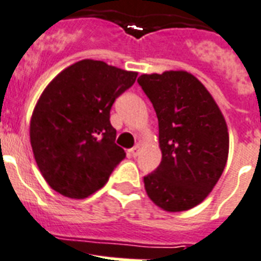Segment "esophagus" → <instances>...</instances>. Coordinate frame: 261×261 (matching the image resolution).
I'll list each match as a JSON object with an SVG mask.
<instances>
[{"mask_svg":"<svg viewBox=\"0 0 261 261\" xmlns=\"http://www.w3.org/2000/svg\"><path fill=\"white\" fill-rule=\"evenodd\" d=\"M140 149H141V145L140 144H136L133 148L129 149V155L130 156H137L139 155V152H140Z\"/></svg>","mask_w":261,"mask_h":261,"instance_id":"esophagus-1","label":"esophagus"}]
</instances>
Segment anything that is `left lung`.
Here are the masks:
<instances>
[{
	"mask_svg": "<svg viewBox=\"0 0 261 261\" xmlns=\"http://www.w3.org/2000/svg\"><path fill=\"white\" fill-rule=\"evenodd\" d=\"M152 102L162 161L144 177L147 195L167 213L199 205L221 178L229 156V130L221 109L187 70L144 73L137 79Z\"/></svg>",
	"mask_w": 261,
	"mask_h": 261,
	"instance_id": "obj_1",
	"label": "left lung"
}]
</instances>
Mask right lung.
<instances>
[{
	"label": "right lung",
	"mask_w": 261,
	"mask_h": 261,
	"mask_svg": "<svg viewBox=\"0 0 261 261\" xmlns=\"http://www.w3.org/2000/svg\"><path fill=\"white\" fill-rule=\"evenodd\" d=\"M137 72L82 60L60 72L36 102L30 141L40 173L58 193L86 199L108 182L125 158L110 109Z\"/></svg>",
	"instance_id": "right-lung-1"
}]
</instances>
